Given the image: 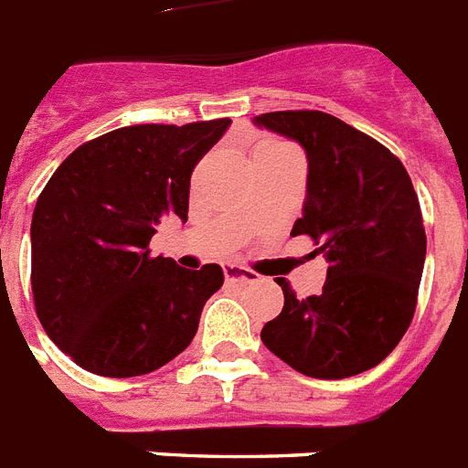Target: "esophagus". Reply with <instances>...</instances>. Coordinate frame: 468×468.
I'll use <instances>...</instances> for the list:
<instances>
[{"label":"esophagus","mask_w":468,"mask_h":468,"mask_svg":"<svg viewBox=\"0 0 468 468\" xmlns=\"http://www.w3.org/2000/svg\"><path fill=\"white\" fill-rule=\"evenodd\" d=\"M224 278H227V282H237V285H251V282H256L258 275L253 271H249V268H241V265H224Z\"/></svg>","instance_id":"34e87169"}]
</instances>
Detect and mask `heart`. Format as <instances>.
I'll return each mask as SVG.
<instances>
[{
	"mask_svg": "<svg viewBox=\"0 0 468 468\" xmlns=\"http://www.w3.org/2000/svg\"><path fill=\"white\" fill-rule=\"evenodd\" d=\"M272 149H282V147H265L263 152H272Z\"/></svg>",
	"mask_w": 468,
	"mask_h": 468,
	"instance_id": "b5f03b06",
	"label": "heart"
}]
</instances>
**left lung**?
Instances as JSON below:
<instances>
[{
    "mask_svg": "<svg viewBox=\"0 0 468 468\" xmlns=\"http://www.w3.org/2000/svg\"><path fill=\"white\" fill-rule=\"evenodd\" d=\"M258 128L306 152V200L292 234L328 261L324 292L299 299L287 282L263 346L314 379H346L377 367L409 331L425 263V229L409 171L384 144L335 115L278 111Z\"/></svg>",
    "mask_w": 468,
    "mask_h": 468,
    "instance_id": "obj_1",
    "label": "left lung"
}]
</instances>
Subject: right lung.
Wrapping results in <instances>:
<instances>
[{
    "label": "right lung",
    "instance_id": "1",
    "mask_svg": "<svg viewBox=\"0 0 468 468\" xmlns=\"http://www.w3.org/2000/svg\"><path fill=\"white\" fill-rule=\"evenodd\" d=\"M229 118L130 125L77 147L40 193L31 222V285L45 334L86 372L140 377L190 346L222 287L149 253L164 217L188 219L190 174Z\"/></svg>",
    "mask_w": 468,
    "mask_h": 468
}]
</instances>
